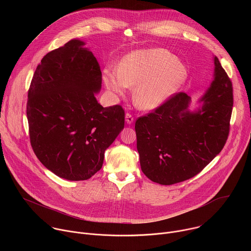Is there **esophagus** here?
I'll use <instances>...</instances> for the list:
<instances>
[{
    "instance_id": "34e87169",
    "label": "esophagus",
    "mask_w": 251,
    "mask_h": 251,
    "mask_svg": "<svg viewBox=\"0 0 251 251\" xmlns=\"http://www.w3.org/2000/svg\"><path fill=\"white\" fill-rule=\"evenodd\" d=\"M125 120L127 122V124H132L134 121V117L130 114V113H126L125 115Z\"/></svg>"
}]
</instances>
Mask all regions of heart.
Returning <instances> with one entry per match:
<instances>
[{
    "label": "heart",
    "instance_id": "obj_1",
    "mask_svg": "<svg viewBox=\"0 0 251 251\" xmlns=\"http://www.w3.org/2000/svg\"><path fill=\"white\" fill-rule=\"evenodd\" d=\"M187 66L165 49H147L131 51L118 67L106 66L102 70L103 82L111 95L123 96L133 87L135 105L142 110L159 108L187 81Z\"/></svg>",
    "mask_w": 251,
    "mask_h": 251
}]
</instances>
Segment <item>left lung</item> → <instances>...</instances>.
Returning <instances> with one entry per match:
<instances>
[{"label": "left lung", "mask_w": 251, "mask_h": 251, "mask_svg": "<svg viewBox=\"0 0 251 251\" xmlns=\"http://www.w3.org/2000/svg\"><path fill=\"white\" fill-rule=\"evenodd\" d=\"M213 80L191 111V97L174 94L159 108L135 123L142 172L160 185L181 183L198 175L223 150L229 133L232 83L213 57Z\"/></svg>", "instance_id": "1"}]
</instances>
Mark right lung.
<instances>
[{
  "instance_id": "add662e5",
  "label": "right lung",
  "mask_w": 251,
  "mask_h": 251,
  "mask_svg": "<svg viewBox=\"0 0 251 251\" xmlns=\"http://www.w3.org/2000/svg\"><path fill=\"white\" fill-rule=\"evenodd\" d=\"M79 40L47 53L27 92L30 145L41 163L69 181H84L103 165L104 152L124 128L120 105L102 107L101 70Z\"/></svg>"
}]
</instances>
